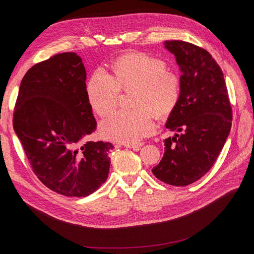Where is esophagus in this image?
Wrapping results in <instances>:
<instances>
[{
	"instance_id": "1",
	"label": "esophagus",
	"mask_w": 254,
	"mask_h": 254,
	"mask_svg": "<svg viewBox=\"0 0 254 254\" xmlns=\"http://www.w3.org/2000/svg\"><path fill=\"white\" fill-rule=\"evenodd\" d=\"M125 147L129 148V149H134V150H139V148L142 146V144H124Z\"/></svg>"
}]
</instances>
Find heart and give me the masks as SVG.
<instances>
[{"mask_svg":"<svg viewBox=\"0 0 254 254\" xmlns=\"http://www.w3.org/2000/svg\"><path fill=\"white\" fill-rule=\"evenodd\" d=\"M113 76L99 69L90 77L86 92L89 105L99 116L111 114L117 107L120 87L137 90L135 111H120L101 124L100 134L106 140L136 144L153 134L154 113L165 115L178 102V76L166 70V64L148 56L132 53L118 59L112 65Z\"/></svg>","mask_w":254,"mask_h":254,"instance_id":"heart-1","label":"heart"}]
</instances>
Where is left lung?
Instances as JSON below:
<instances>
[{
	"label": "left lung",
	"instance_id": "1",
	"mask_svg": "<svg viewBox=\"0 0 254 254\" xmlns=\"http://www.w3.org/2000/svg\"><path fill=\"white\" fill-rule=\"evenodd\" d=\"M181 72L180 95L166 127L181 131L165 139V153L152 169L161 181L186 186L215 163L232 127V108L223 73L210 53L191 43L165 41Z\"/></svg>",
	"mask_w": 254,
	"mask_h": 254
}]
</instances>
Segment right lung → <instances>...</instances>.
Here are the masks:
<instances>
[{
  "instance_id": "add662e5",
  "label": "right lung",
  "mask_w": 254,
  "mask_h": 254,
  "mask_svg": "<svg viewBox=\"0 0 254 254\" xmlns=\"http://www.w3.org/2000/svg\"><path fill=\"white\" fill-rule=\"evenodd\" d=\"M86 71L74 52L60 53L25 73L13 127L36 176L65 196H87L107 180L113 145L86 138L96 129Z\"/></svg>"
}]
</instances>
